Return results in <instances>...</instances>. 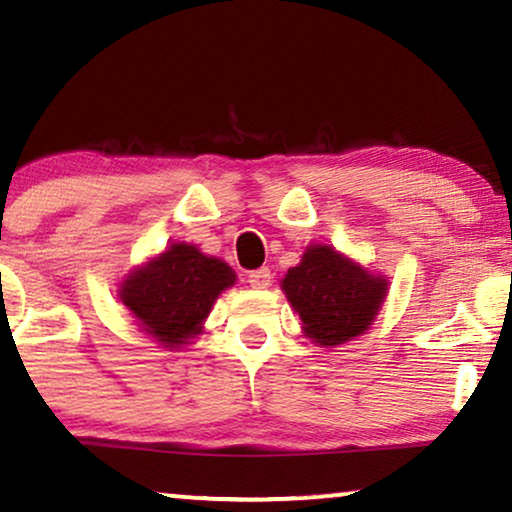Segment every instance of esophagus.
Returning a JSON list of instances; mask_svg holds the SVG:
<instances>
[{
    "mask_svg": "<svg viewBox=\"0 0 512 512\" xmlns=\"http://www.w3.org/2000/svg\"><path fill=\"white\" fill-rule=\"evenodd\" d=\"M247 282L251 289H268L270 282H272V275L268 268H258V270H251L247 275Z\"/></svg>",
    "mask_w": 512,
    "mask_h": 512,
    "instance_id": "obj_1",
    "label": "esophagus"
}]
</instances>
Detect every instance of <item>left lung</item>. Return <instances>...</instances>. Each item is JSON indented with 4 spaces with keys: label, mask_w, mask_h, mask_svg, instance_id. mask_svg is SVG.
I'll return each instance as SVG.
<instances>
[{
    "label": "left lung",
    "mask_w": 512,
    "mask_h": 512,
    "mask_svg": "<svg viewBox=\"0 0 512 512\" xmlns=\"http://www.w3.org/2000/svg\"><path fill=\"white\" fill-rule=\"evenodd\" d=\"M387 286L382 275H370L328 244L307 247L282 279L305 335L321 347L342 345L368 331L387 298Z\"/></svg>",
    "instance_id": "1"
}]
</instances>
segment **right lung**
<instances>
[{"mask_svg": "<svg viewBox=\"0 0 512 512\" xmlns=\"http://www.w3.org/2000/svg\"><path fill=\"white\" fill-rule=\"evenodd\" d=\"M235 284L221 258L177 242L123 279L118 296L132 317L160 345L179 347L202 333L214 300Z\"/></svg>", "mask_w": 512, "mask_h": 512, "instance_id": "1", "label": "right lung"}]
</instances>
